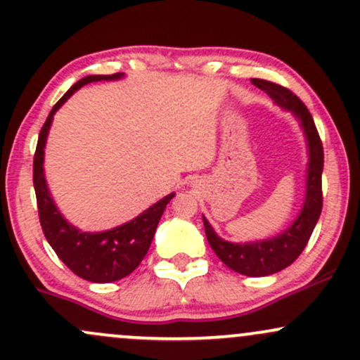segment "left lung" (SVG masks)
<instances>
[{"label": "left lung", "mask_w": 360, "mask_h": 360, "mask_svg": "<svg viewBox=\"0 0 360 360\" xmlns=\"http://www.w3.org/2000/svg\"><path fill=\"white\" fill-rule=\"evenodd\" d=\"M251 84L266 92L276 105L294 114L295 120L301 124L307 141V155H309L306 171V198H304L297 219L275 238L252 240V243H231V240L219 238L205 217L203 225L212 250L231 270L246 276H266L294 263L313 234L323 208L321 174L325 155H323V145L313 116L302 104L301 98L294 96L289 89L276 85L274 82L251 78Z\"/></svg>", "instance_id": "8db88e82"}]
</instances>
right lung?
<instances>
[{
	"instance_id": "1",
	"label": "right lung",
	"mask_w": 360,
	"mask_h": 360,
	"mask_svg": "<svg viewBox=\"0 0 360 360\" xmlns=\"http://www.w3.org/2000/svg\"><path fill=\"white\" fill-rule=\"evenodd\" d=\"M122 77L124 73L89 75L78 80L51 109L39 133L34 155V189L37 196L39 220L47 243L75 275L96 283H109L124 278L141 263L155 236L162 213L176 193L164 196L129 222L104 232H84L71 225L54 205L44 177V148L54 114L78 89L92 82L121 80Z\"/></svg>"
}]
</instances>
